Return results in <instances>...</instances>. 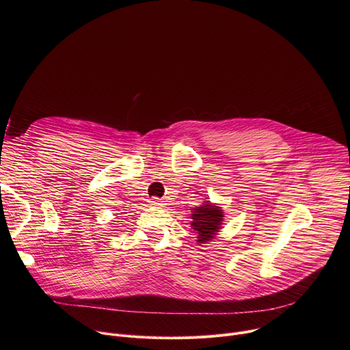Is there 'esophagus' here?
<instances>
[{
	"mask_svg": "<svg viewBox=\"0 0 350 350\" xmlns=\"http://www.w3.org/2000/svg\"><path fill=\"white\" fill-rule=\"evenodd\" d=\"M149 204H151V205H152V206H155V208H161V206H163V205H165L162 199H159L158 196H154V198L149 199Z\"/></svg>",
	"mask_w": 350,
	"mask_h": 350,
	"instance_id": "34e87169",
	"label": "esophagus"
}]
</instances>
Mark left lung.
I'll use <instances>...</instances> for the list:
<instances>
[{
    "label": "left lung",
    "instance_id": "left-lung-1",
    "mask_svg": "<svg viewBox=\"0 0 350 350\" xmlns=\"http://www.w3.org/2000/svg\"><path fill=\"white\" fill-rule=\"evenodd\" d=\"M192 227L193 230L198 231V241L199 242H206L211 238H213V235L219 231L220 224H221V219H223V212L220 211V208L212 206L209 202L204 204L202 206H198L196 209H193L192 213Z\"/></svg>",
    "mask_w": 350,
    "mask_h": 350
}]
</instances>
